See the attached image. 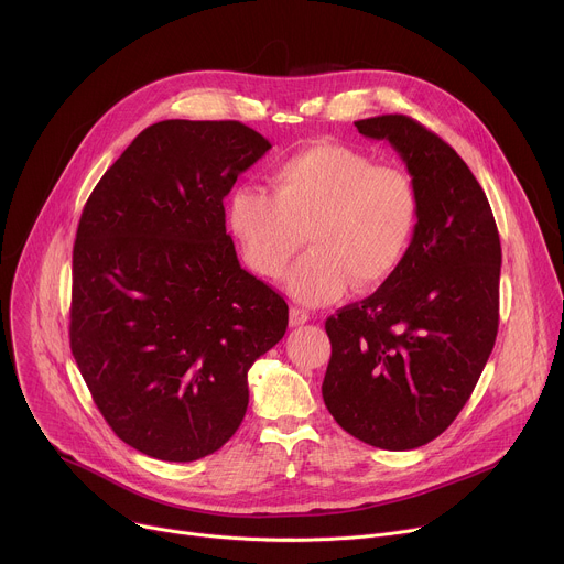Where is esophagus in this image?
<instances>
[{
  "instance_id": "esophagus-1",
  "label": "esophagus",
  "mask_w": 564,
  "mask_h": 564,
  "mask_svg": "<svg viewBox=\"0 0 564 564\" xmlns=\"http://www.w3.org/2000/svg\"><path fill=\"white\" fill-rule=\"evenodd\" d=\"M310 314L303 307H290V326H303Z\"/></svg>"
}]
</instances>
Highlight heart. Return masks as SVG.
Here are the masks:
<instances>
[{
	"mask_svg": "<svg viewBox=\"0 0 564 564\" xmlns=\"http://www.w3.org/2000/svg\"><path fill=\"white\" fill-rule=\"evenodd\" d=\"M227 220L248 265L265 279L288 272L307 234L312 250L288 290L305 305H324L350 283L361 292L381 285L406 261L420 194L406 170L344 144H314L274 167L272 194L238 187Z\"/></svg>",
	"mask_w": 564,
	"mask_h": 564,
	"instance_id": "obj_1",
	"label": "heart"
}]
</instances>
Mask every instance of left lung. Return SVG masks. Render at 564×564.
Wrapping results in <instances>:
<instances>
[{
	"label": "left lung",
	"instance_id": "obj_1",
	"mask_svg": "<svg viewBox=\"0 0 564 564\" xmlns=\"http://www.w3.org/2000/svg\"><path fill=\"white\" fill-rule=\"evenodd\" d=\"M355 127L404 160L420 223L399 270L328 316L333 355L321 392L346 433L411 451L453 424L496 346L500 234L485 189L437 133L397 113Z\"/></svg>",
	"mask_w": 564,
	"mask_h": 564
}]
</instances>
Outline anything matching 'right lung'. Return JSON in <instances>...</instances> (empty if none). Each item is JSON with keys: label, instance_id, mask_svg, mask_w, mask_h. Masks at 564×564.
Segmentation results:
<instances>
[{"label": "right lung", "instance_id": "right-lung-1", "mask_svg": "<svg viewBox=\"0 0 564 564\" xmlns=\"http://www.w3.org/2000/svg\"><path fill=\"white\" fill-rule=\"evenodd\" d=\"M272 144L236 120H163L107 170L73 246L70 352L111 431L163 462L218 451L288 303L238 263L223 198Z\"/></svg>", "mask_w": 564, "mask_h": 564}]
</instances>
